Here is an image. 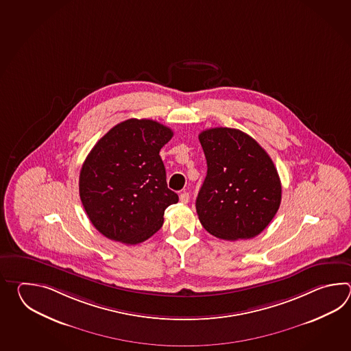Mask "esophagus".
<instances>
[{
	"label": "esophagus",
	"instance_id": "esophagus-1",
	"mask_svg": "<svg viewBox=\"0 0 351 351\" xmlns=\"http://www.w3.org/2000/svg\"><path fill=\"white\" fill-rule=\"evenodd\" d=\"M179 201L182 202V203H188L189 202V193H186V192H184V193L180 194L179 195Z\"/></svg>",
	"mask_w": 351,
	"mask_h": 351
}]
</instances>
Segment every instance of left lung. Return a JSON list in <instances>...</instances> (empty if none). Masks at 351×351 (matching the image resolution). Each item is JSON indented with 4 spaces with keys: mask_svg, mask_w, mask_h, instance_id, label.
Returning a JSON list of instances; mask_svg holds the SVG:
<instances>
[{
    "mask_svg": "<svg viewBox=\"0 0 351 351\" xmlns=\"http://www.w3.org/2000/svg\"><path fill=\"white\" fill-rule=\"evenodd\" d=\"M207 176L195 201L202 226L218 239H254L272 221L281 203V182L258 143L232 128L198 135Z\"/></svg>",
    "mask_w": 351,
    "mask_h": 351,
    "instance_id": "obj_1",
    "label": "left lung"
}]
</instances>
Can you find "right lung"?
Masks as SVG:
<instances>
[{
    "label": "right lung",
    "instance_id": "add662e5",
    "mask_svg": "<svg viewBox=\"0 0 351 351\" xmlns=\"http://www.w3.org/2000/svg\"><path fill=\"white\" fill-rule=\"evenodd\" d=\"M172 136L171 128L154 120L128 119L88 154L79 193L90 222L106 239L136 245L163 226L165 208L178 202L159 156Z\"/></svg>",
    "mask_w": 351,
    "mask_h": 351
}]
</instances>
